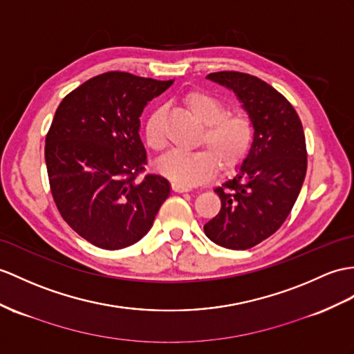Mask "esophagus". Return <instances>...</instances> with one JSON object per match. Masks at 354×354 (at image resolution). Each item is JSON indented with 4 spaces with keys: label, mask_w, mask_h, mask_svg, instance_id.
Masks as SVG:
<instances>
[{
    "label": "esophagus",
    "mask_w": 354,
    "mask_h": 354,
    "mask_svg": "<svg viewBox=\"0 0 354 354\" xmlns=\"http://www.w3.org/2000/svg\"><path fill=\"white\" fill-rule=\"evenodd\" d=\"M172 191H174V192H189V191H191V187L174 182V183H172Z\"/></svg>",
    "instance_id": "1"
}]
</instances>
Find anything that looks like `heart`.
Wrapping results in <instances>:
<instances>
[{
    "label": "heart",
    "mask_w": 354,
    "mask_h": 354,
    "mask_svg": "<svg viewBox=\"0 0 354 354\" xmlns=\"http://www.w3.org/2000/svg\"><path fill=\"white\" fill-rule=\"evenodd\" d=\"M183 102L191 114L204 124L198 142L205 149L172 150L159 160L158 168L163 176L191 187L210 182L216 176L219 163L227 171L239 167L251 151L254 124L243 111L227 112L225 103L210 93L189 91ZM163 117L165 112L158 108L145 123V140L154 151H162L167 145Z\"/></svg>",
    "instance_id": "1"
}]
</instances>
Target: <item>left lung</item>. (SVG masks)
Returning a JSON list of instances; mask_svg holds the SVG:
<instances>
[{
    "label": "left lung",
    "mask_w": 354,
    "mask_h": 354,
    "mask_svg": "<svg viewBox=\"0 0 354 354\" xmlns=\"http://www.w3.org/2000/svg\"><path fill=\"white\" fill-rule=\"evenodd\" d=\"M207 77L237 94L255 131L236 177L214 189L221 210L204 225L212 242L245 251L270 237L288 218L306 176L305 133L291 103L260 77L228 71Z\"/></svg>",
    "instance_id": "obj_1"
}]
</instances>
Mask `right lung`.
Listing matches in <instances>:
<instances>
[{"label": "right lung", "mask_w": 354, "mask_h": 354, "mask_svg": "<svg viewBox=\"0 0 354 354\" xmlns=\"http://www.w3.org/2000/svg\"><path fill=\"white\" fill-rule=\"evenodd\" d=\"M171 84L106 72L68 93L55 111L45 144L50 194L68 227L94 246L136 243L169 196L165 177H140L147 165L140 117Z\"/></svg>", "instance_id": "right-lung-1"}]
</instances>
